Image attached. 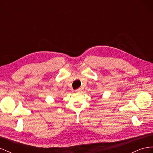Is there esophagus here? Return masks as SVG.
Segmentation results:
<instances>
[{"instance_id":"obj_1","label":"esophagus","mask_w":153,"mask_h":153,"mask_svg":"<svg viewBox=\"0 0 153 153\" xmlns=\"http://www.w3.org/2000/svg\"><path fill=\"white\" fill-rule=\"evenodd\" d=\"M75 92H76V93H80V92H82V89H78L75 91Z\"/></svg>"}]
</instances>
